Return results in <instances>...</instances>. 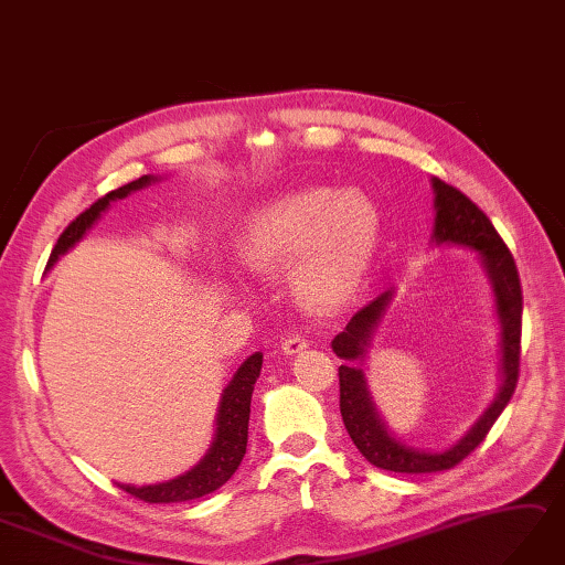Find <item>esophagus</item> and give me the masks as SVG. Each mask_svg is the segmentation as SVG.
Wrapping results in <instances>:
<instances>
[{"label":"esophagus","instance_id":"esophagus-1","mask_svg":"<svg viewBox=\"0 0 565 565\" xmlns=\"http://www.w3.org/2000/svg\"><path fill=\"white\" fill-rule=\"evenodd\" d=\"M307 347H309V342L303 340L301 334H295V332H289L287 338H282V342H280V349H282L285 354H289V356L303 352V349H307Z\"/></svg>","mask_w":565,"mask_h":565}]
</instances>
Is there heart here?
<instances>
[{"label": "heart", "mask_w": 565, "mask_h": 565, "mask_svg": "<svg viewBox=\"0 0 565 565\" xmlns=\"http://www.w3.org/2000/svg\"><path fill=\"white\" fill-rule=\"evenodd\" d=\"M380 247V213L361 190L311 185L252 213L242 258L258 273L292 268L297 297L313 311L352 301Z\"/></svg>", "instance_id": "b5f03b06"}]
</instances>
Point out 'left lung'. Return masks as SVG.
Instances as JSON below:
<instances>
[{
	"mask_svg": "<svg viewBox=\"0 0 565 565\" xmlns=\"http://www.w3.org/2000/svg\"><path fill=\"white\" fill-rule=\"evenodd\" d=\"M435 188V239L437 245H463L476 249L482 264L490 273V280L497 297V313L501 320V352H504V383H501L499 396L494 404L484 411L482 418L472 425L470 433L456 441L447 451H418L394 439L383 420L377 418L373 402L365 390L363 373L354 365H340V414L344 428L352 437L356 449L365 456V461L383 470L394 472H437L459 466L470 451L480 447V441L492 430V425L507 408L518 385L521 373V330H523V289L513 254L504 245V239L494 231L492 221L484 216L478 204H472L468 196L447 185L445 180L433 178ZM390 301V292L373 299L369 307L354 313L347 328L332 340V352L344 361L363 359L365 344L373 328L377 326Z\"/></svg>",
	"mask_w": 565,
	"mask_h": 565,
	"instance_id": "left-lung-1",
	"label": "left lung"
}]
</instances>
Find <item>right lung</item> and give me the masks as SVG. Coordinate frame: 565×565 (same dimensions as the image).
Masks as SVG:
<instances>
[{
	"instance_id": "obj_1",
	"label": "right lung",
	"mask_w": 565,
	"mask_h": 565,
	"mask_svg": "<svg viewBox=\"0 0 565 565\" xmlns=\"http://www.w3.org/2000/svg\"><path fill=\"white\" fill-rule=\"evenodd\" d=\"M154 180V175H142L128 185L111 190L109 194L99 196V200L85 209L78 218L71 221L64 233L58 235L56 245L50 254L47 266H54L56 258L68 252L75 242H78L87 227H93V223L102 216V211L109 206L114 200H124L130 192L147 188L149 182ZM262 354H252L245 363L239 365L233 383L225 387L223 392V402L218 411V430L216 437H213V445L204 459L196 463L192 470H188L185 476H180L169 482H159V484H145V487H135V484H118L120 490H126L130 497L147 501V504H173V501H190V499H200L204 494L216 492L221 484L233 478V472L242 463L247 454V439H249V404H252V392L258 373H262Z\"/></svg>"
}]
</instances>
